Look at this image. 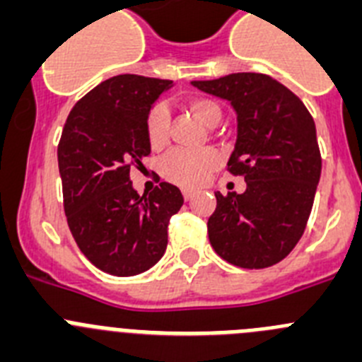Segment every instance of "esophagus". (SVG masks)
Masks as SVG:
<instances>
[{
	"instance_id": "obj_1",
	"label": "esophagus",
	"mask_w": 362,
	"mask_h": 362,
	"mask_svg": "<svg viewBox=\"0 0 362 362\" xmlns=\"http://www.w3.org/2000/svg\"><path fill=\"white\" fill-rule=\"evenodd\" d=\"M182 194H184L185 200H191L194 197V191L193 189H182Z\"/></svg>"
}]
</instances>
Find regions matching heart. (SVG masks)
<instances>
[{
    "label": "heart",
    "mask_w": 362,
    "mask_h": 362,
    "mask_svg": "<svg viewBox=\"0 0 362 362\" xmlns=\"http://www.w3.org/2000/svg\"><path fill=\"white\" fill-rule=\"evenodd\" d=\"M189 110L202 124L214 128L220 124L221 108L207 97H194L189 100ZM144 132L151 149H162L169 142V110L158 103L151 106L146 115ZM220 164V157L214 149H173L160 162V173L173 184L182 187H198L211 177Z\"/></svg>",
    "instance_id": "1"
}]
</instances>
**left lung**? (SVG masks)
<instances>
[{"mask_svg": "<svg viewBox=\"0 0 362 362\" xmlns=\"http://www.w3.org/2000/svg\"><path fill=\"white\" fill-rule=\"evenodd\" d=\"M229 100L236 112V144L227 168L242 175L245 193H216L207 221L214 252L242 269L281 262L303 236L321 177L315 124L303 100L265 74H229L191 81Z\"/></svg>", "mask_w": 362, "mask_h": 362, "instance_id": "8db88e82", "label": "left lung"}]
</instances>
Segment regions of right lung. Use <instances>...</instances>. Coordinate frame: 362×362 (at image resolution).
<instances>
[{
  "mask_svg": "<svg viewBox=\"0 0 362 362\" xmlns=\"http://www.w3.org/2000/svg\"><path fill=\"white\" fill-rule=\"evenodd\" d=\"M173 81L115 76L71 108L57 162L64 213L81 252L113 276L151 269L168 247V221L184 204L180 189L160 182L151 193L133 189L129 169H142L151 148L146 115Z\"/></svg>",
  "mask_w": 362,
  "mask_h": 362,
  "instance_id": "right-lung-1",
  "label": "right lung"
}]
</instances>
